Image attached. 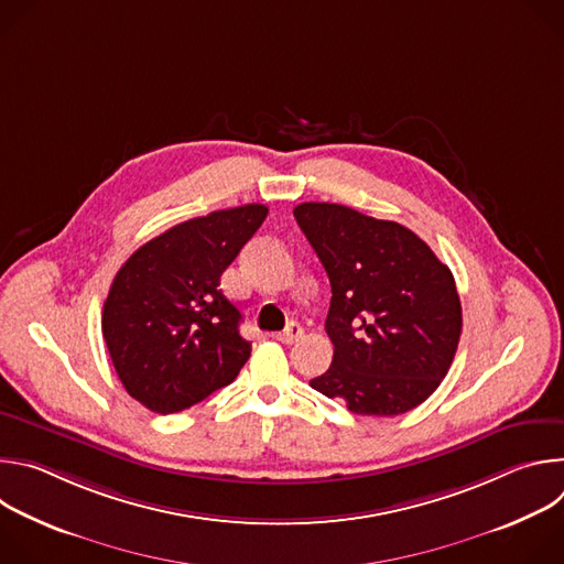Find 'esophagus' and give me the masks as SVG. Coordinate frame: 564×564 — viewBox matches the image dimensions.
<instances>
[{
    "label": "esophagus",
    "instance_id": "esophagus-1",
    "mask_svg": "<svg viewBox=\"0 0 564 564\" xmlns=\"http://www.w3.org/2000/svg\"><path fill=\"white\" fill-rule=\"evenodd\" d=\"M301 337H303V328H301V324H296V321H292V324H288V328H285L283 333L274 335V339L281 341V344H294V341H299Z\"/></svg>",
    "mask_w": 564,
    "mask_h": 564
}]
</instances>
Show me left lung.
Segmentation results:
<instances>
[{"label":"left lung","mask_w":564,"mask_h":564,"mask_svg":"<svg viewBox=\"0 0 564 564\" xmlns=\"http://www.w3.org/2000/svg\"><path fill=\"white\" fill-rule=\"evenodd\" d=\"M294 218L333 299L330 368L310 381L357 415L394 417L426 401L446 377L462 335L451 270L409 227L337 203H301Z\"/></svg>","instance_id":"8db88e82"}]
</instances>
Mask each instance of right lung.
I'll return each mask as SVG.
<instances>
[{
  "mask_svg": "<svg viewBox=\"0 0 564 564\" xmlns=\"http://www.w3.org/2000/svg\"><path fill=\"white\" fill-rule=\"evenodd\" d=\"M268 216L252 203L185 220L138 248L118 270L102 335L124 390L153 413L185 411L231 383L252 344L220 274Z\"/></svg>",
  "mask_w": 564,
  "mask_h": 564,
  "instance_id": "obj_1",
  "label": "right lung"
}]
</instances>
